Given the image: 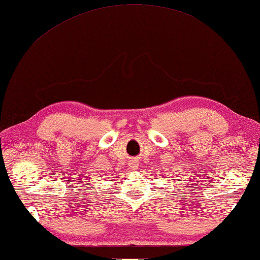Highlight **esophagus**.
Wrapping results in <instances>:
<instances>
[{
	"label": "esophagus",
	"mask_w": 260,
	"mask_h": 260,
	"mask_svg": "<svg viewBox=\"0 0 260 260\" xmlns=\"http://www.w3.org/2000/svg\"><path fill=\"white\" fill-rule=\"evenodd\" d=\"M138 166H139V164H138V161H136V160H132V161H129L131 169H136V168H138Z\"/></svg>",
	"instance_id": "obj_1"
}]
</instances>
